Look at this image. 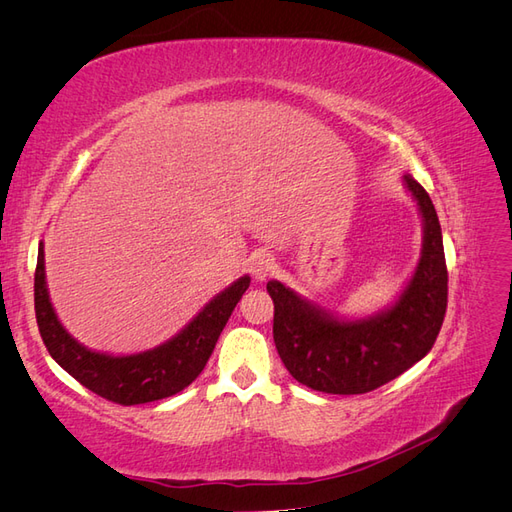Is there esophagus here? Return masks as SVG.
Returning a JSON list of instances; mask_svg holds the SVG:
<instances>
[{
  "label": "esophagus",
  "mask_w": 512,
  "mask_h": 512,
  "mask_svg": "<svg viewBox=\"0 0 512 512\" xmlns=\"http://www.w3.org/2000/svg\"><path fill=\"white\" fill-rule=\"evenodd\" d=\"M275 269H277V265H275V258L271 254H256L252 258V275L258 282L271 277L275 273Z\"/></svg>",
  "instance_id": "1"
}]
</instances>
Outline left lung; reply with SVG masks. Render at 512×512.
<instances>
[{
	"label": "left lung",
	"instance_id": "obj_1",
	"mask_svg": "<svg viewBox=\"0 0 512 512\" xmlns=\"http://www.w3.org/2000/svg\"><path fill=\"white\" fill-rule=\"evenodd\" d=\"M423 222L421 258L399 297L365 318H344L271 280L273 339L290 376L314 391L361 395L395 380L431 350L446 314L442 228L423 185L404 175Z\"/></svg>",
	"mask_w": 512,
	"mask_h": 512
}]
</instances>
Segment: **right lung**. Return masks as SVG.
<instances>
[{
	"mask_svg": "<svg viewBox=\"0 0 512 512\" xmlns=\"http://www.w3.org/2000/svg\"><path fill=\"white\" fill-rule=\"evenodd\" d=\"M247 288H250V275H243L220 294H215L168 342L145 352L115 356L83 346L59 322L49 288H46L44 243L40 241L34 303L42 342L53 359L85 389L115 401V404L136 406L177 395L198 378L232 309L241 301Z\"/></svg>",
	"mask_w": 512,
	"mask_h": 512,
	"instance_id": "right-lung-1",
	"label": "right lung"
}]
</instances>
